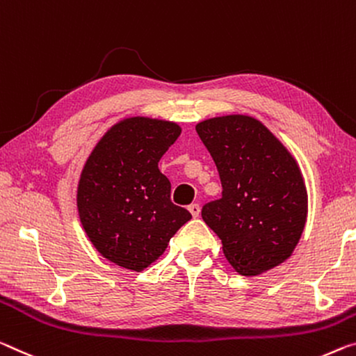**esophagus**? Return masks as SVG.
<instances>
[{
	"mask_svg": "<svg viewBox=\"0 0 356 356\" xmlns=\"http://www.w3.org/2000/svg\"><path fill=\"white\" fill-rule=\"evenodd\" d=\"M188 211H190L191 216H193V217L196 218V217H200V213H201V207H200V204H196V202H193V204H190V206H188Z\"/></svg>",
	"mask_w": 356,
	"mask_h": 356,
	"instance_id": "34e87169",
	"label": "esophagus"
}]
</instances>
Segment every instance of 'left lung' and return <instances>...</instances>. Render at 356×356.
I'll list each match as a JSON object with an SVG mask.
<instances>
[{
    "instance_id": "obj_1",
    "label": "left lung",
    "mask_w": 356,
    "mask_h": 356,
    "mask_svg": "<svg viewBox=\"0 0 356 356\" xmlns=\"http://www.w3.org/2000/svg\"><path fill=\"white\" fill-rule=\"evenodd\" d=\"M196 133L216 161L222 198L201 216L242 275L279 266L300 241L307 191L295 158L261 122L247 115L209 118Z\"/></svg>"
}]
</instances>
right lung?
<instances>
[{"label":"right lung","mask_w":356,"mask_h":356,"mask_svg":"<svg viewBox=\"0 0 356 356\" xmlns=\"http://www.w3.org/2000/svg\"><path fill=\"white\" fill-rule=\"evenodd\" d=\"M180 136L172 122L127 118L112 127L83 166L81 223L97 250L118 266L143 270L166 250L191 213L172 204L158 161Z\"/></svg>","instance_id":"add662e5"}]
</instances>
